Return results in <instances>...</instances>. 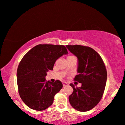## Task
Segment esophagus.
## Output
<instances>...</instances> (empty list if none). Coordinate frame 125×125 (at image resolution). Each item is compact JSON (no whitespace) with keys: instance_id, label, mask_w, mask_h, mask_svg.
<instances>
[{"instance_id":"esophagus-1","label":"esophagus","mask_w":125,"mask_h":125,"mask_svg":"<svg viewBox=\"0 0 125 125\" xmlns=\"http://www.w3.org/2000/svg\"><path fill=\"white\" fill-rule=\"evenodd\" d=\"M68 85H69V83H68L67 82H64L63 83V86L64 87V86H68Z\"/></svg>"}]
</instances>
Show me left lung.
Listing matches in <instances>:
<instances>
[{
  "label": "left lung",
  "mask_w": 125,
  "mask_h": 125,
  "mask_svg": "<svg viewBox=\"0 0 125 125\" xmlns=\"http://www.w3.org/2000/svg\"><path fill=\"white\" fill-rule=\"evenodd\" d=\"M67 49L78 60V73L74 81L82 83L81 87H75L69 96V102L73 108L79 111H87L99 102L104 94L107 81V71L98 53L92 48L81 45H67Z\"/></svg>",
  "instance_id": "8db88e82"
}]
</instances>
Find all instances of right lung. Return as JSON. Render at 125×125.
Returning <instances> with one entry per match:
<instances>
[{
  "instance_id": "right-lung-1",
  "label": "right lung",
  "mask_w": 125,
  "mask_h": 125,
  "mask_svg": "<svg viewBox=\"0 0 125 125\" xmlns=\"http://www.w3.org/2000/svg\"><path fill=\"white\" fill-rule=\"evenodd\" d=\"M67 50L63 45L38 44L23 56L18 66L16 76L19 95L30 109L44 110L52 104L54 96L63 87L59 80H46L49 70H52L56 60Z\"/></svg>"
}]
</instances>
